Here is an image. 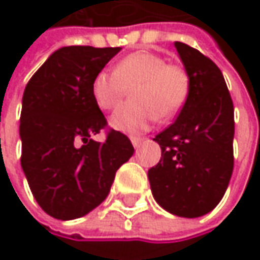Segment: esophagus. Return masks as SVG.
Wrapping results in <instances>:
<instances>
[{
    "label": "esophagus",
    "mask_w": 260,
    "mask_h": 260,
    "mask_svg": "<svg viewBox=\"0 0 260 260\" xmlns=\"http://www.w3.org/2000/svg\"><path fill=\"white\" fill-rule=\"evenodd\" d=\"M131 143H132V146L135 147V149H138L140 146H141V143H143V138H131Z\"/></svg>",
    "instance_id": "1"
}]
</instances>
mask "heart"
<instances>
[{"label":"heart","instance_id":"b5f03b06","mask_svg":"<svg viewBox=\"0 0 260 260\" xmlns=\"http://www.w3.org/2000/svg\"><path fill=\"white\" fill-rule=\"evenodd\" d=\"M132 88L129 105L110 117V126L125 134L144 132L155 120H169L179 113L189 94L185 69L167 64L159 54L132 52L114 66L113 72H98L91 82V96L101 110H114Z\"/></svg>","mask_w":260,"mask_h":260}]
</instances>
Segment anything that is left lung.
Masks as SVG:
<instances>
[{
	"label": "left lung",
	"mask_w": 260,
	"mask_h": 260,
	"mask_svg": "<svg viewBox=\"0 0 260 260\" xmlns=\"http://www.w3.org/2000/svg\"><path fill=\"white\" fill-rule=\"evenodd\" d=\"M189 94L178 119L153 140L159 162L147 172L156 203L167 212L196 218L223 199L234 172V102L217 64L175 42Z\"/></svg>",
	"instance_id": "1"
}]
</instances>
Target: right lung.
<instances>
[{
  "instance_id": "1",
  "label": "right lung",
  "mask_w": 260,
  "mask_h": 260,
  "mask_svg": "<svg viewBox=\"0 0 260 260\" xmlns=\"http://www.w3.org/2000/svg\"><path fill=\"white\" fill-rule=\"evenodd\" d=\"M122 48L64 46L28 81L22 98L21 166L39 206L57 220H75L108 196L116 172L134 153L93 101L91 82Z\"/></svg>"
}]
</instances>
